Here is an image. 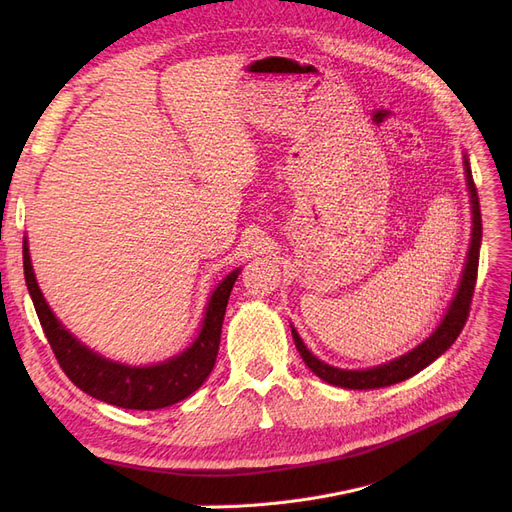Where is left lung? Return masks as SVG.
<instances>
[{
    "instance_id": "8db88e82",
    "label": "left lung",
    "mask_w": 512,
    "mask_h": 512,
    "mask_svg": "<svg viewBox=\"0 0 512 512\" xmlns=\"http://www.w3.org/2000/svg\"><path fill=\"white\" fill-rule=\"evenodd\" d=\"M463 166H466V181H468V190H470V203H472V241H470V250H468V260H466V269H463L461 282L457 288L455 299L451 301V307H448L446 316L442 318L440 327L433 331L421 346H416L408 354L399 356V359L384 363L371 369H339L329 363H324L307 350L303 344V339L299 333L292 329V339L294 346H297L299 354L303 356L305 365L314 371L318 378L324 382L342 386V389H354V391H363V389H382V386H391L397 382H404L412 378L418 371L425 369L429 363L438 359L440 354H444L448 348L453 346L455 339L459 337L463 324L468 320L470 314V303H472V294L476 286V273H478V252H480V239H483V222H480V203H478V192L472 179V168L468 158L463 156Z\"/></svg>"
}]
</instances>
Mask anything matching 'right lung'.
Returning <instances> with one entry per match:
<instances>
[{
    "instance_id": "1",
    "label": "right lung",
    "mask_w": 512,
    "mask_h": 512,
    "mask_svg": "<svg viewBox=\"0 0 512 512\" xmlns=\"http://www.w3.org/2000/svg\"><path fill=\"white\" fill-rule=\"evenodd\" d=\"M23 269L42 331L49 339L64 374L87 395L128 410H158L173 406L192 395L207 380L215 359H218L222 322L230 290L239 277V269H235L213 290L203 329H200L196 342L188 350L158 365L130 367L104 359V356L83 346L79 339L61 327V322L55 318L51 307L46 305L38 288L27 241H23Z\"/></svg>"
}]
</instances>
